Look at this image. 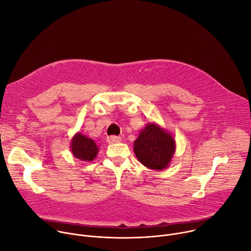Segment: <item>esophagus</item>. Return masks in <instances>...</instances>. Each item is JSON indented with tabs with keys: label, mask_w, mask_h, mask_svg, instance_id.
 <instances>
[{
	"label": "esophagus",
	"mask_w": 251,
	"mask_h": 251,
	"mask_svg": "<svg viewBox=\"0 0 251 251\" xmlns=\"http://www.w3.org/2000/svg\"><path fill=\"white\" fill-rule=\"evenodd\" d=\"M122 140V138L120 137V136H116V135H111V136H109L108 138H107V141L109 142V143H118V142H120Z\"/></svg>",
	"instance_id": "34e87169"
}]
</instances>
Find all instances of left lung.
Wrapping results in <instances>:
<instances>
[{"mask_svg": "<svg viewBox=\"0 0 251 251\" xmlns=\"http://www.w3.org/2000/svg\"><path fill=\"white\" fill-rule=\"evenodd\" d=\"M133 151L138 161L151 170L166 169L176 151L172 134L155 123H148L133 142Z\"/></svg>", "mask_w": 251, "mask_h": 251, "instance_id": "1", "label": "left lung"}]
</instances>
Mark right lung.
<instances>
[{
  "label": "right lung",
  "mask_w": 251,
  "mask_h": 251,
  "mask_svg": "<svg viewBox=\"0 0 251 251\" xmlns=\"http://www.w3.org/2000/svg\"><path fill=\"white\" fill-rule=\"evenodd\" d=\"M70 149L74 157L81 161H93L99 152L96 142L86 135L76 132L71 139Z\"/></svg>",
  "instance_id": "1"
}]
</instances>
